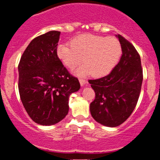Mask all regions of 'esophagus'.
Segmentation results:
<instances>
[{"label": "esophagus", "instance_id": "1", "mask_svg": "<svg viewBox=\"0 0 160 160\" xmlns=\"http://www.w3.org/2000/svg\"><path fill=\"white\" fill-rule=\"evenodd\" d=\"M79 81H80V83L81 86H83V85H85L86 83H87V80H84V79H80Z\"/></svg>", "mask_w": 160, "mask_h": 160}]
</instances>
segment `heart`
Returning <instances> with one entry per match:
<instances>
[{
  "label": "heart",
  "instance_id": "b5f03b06",
  "mask_svg": "<svg viewBox=\"0 0 160 160\" xmlns=\"http://www.w3.org/2000/svg\"><path fill=\"white\" fill-rule=\"evenodd\" d=\"M122 54V46L114 37L85 34L70 41V46L61 44L57 48V56L66 68L75 71L79 77L92 74L95 77L107 76L114 69Z\"/></svg>",
  "mask_w": 160,
  "mask_h": 160
}]
</instances>
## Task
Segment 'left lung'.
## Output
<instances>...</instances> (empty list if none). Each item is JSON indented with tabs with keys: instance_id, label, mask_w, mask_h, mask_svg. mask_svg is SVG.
Here are the masks:
<instances>
[{
	"instance_id": "8db88e82",
	"label": "left lung",
	"mask_w": 160,
	"mask_h": 160,
	"mask_svg": "<svg viewBox=\"0 0 160 160\" xmlns=\"http://www.w3.org/2000/svg\"><path fill=\"white\" fill-rule=\"evenodd\" d=\"M122 46L118 64L106 77L90 80L95 98L90 104L91 114L98 123L116 127L131 115L137 106L143 81L141 57L122 35H116Z\"/></svg>"
}]
</instances>
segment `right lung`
<instances>
[{
    "instance_id": "add662e5",
    "label": "right lung",
    "mask_w": 160,
    "mask_h": 160,
    "mask_svg": "<svg viewBox=\"0 0 160 160\" xmlns=\"http://www.w3.org/2000/svg\"><path fill=\"white\" fill-rule=\"evenodd\" d=\"M60 31L35 38L23 52L19 65V92L27 113L35 123L52 125L68 113V98L79 91L72 77L57 56Z\"/></svg>"
}]
</instances>
